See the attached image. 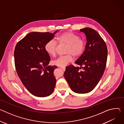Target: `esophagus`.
Returning <instances> with one entry per match:
<instances>
[{
	"mask_svg": "<svg viewBox=\"0 0 124 124\" xmlns=\"http://www.w3.org/2000/svg\"><path fill=\"white\" fill-rule=\"evenodd\" d=\"M60 68L64 71H65V70H66V68H65V67H60Z\"/></svg>",
	"mask_w": 124,
	"mask_h": 124,
	"instance_id": "esophagus-1",
	"label": "esophagus"
}]
</instances>
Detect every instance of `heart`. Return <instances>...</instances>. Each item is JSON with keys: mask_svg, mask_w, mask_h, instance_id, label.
<instances>
[{"mask_svg": "<svg viewBox=\"0 0 124 124\" xmlns=\"http://www.w3.org/2000/svg\"><path fill=\"white\" fill-rule=\"evenodd\" d=\"M56 39L60 44L67 45L65 53L67 54L61 56L53 61L54 65L59 67H65L73 60L72 55L75 57L81 55L85 48V41L80 37L72 32H63L56 38ZM44 49L50 56H54L56 53L57 44L55 40L51 39L45 44Z\"/></svg>", "mask_w": 124, "mask_h": 124, "instance_id": "obj_1", "label": "heart"}]
</instances>
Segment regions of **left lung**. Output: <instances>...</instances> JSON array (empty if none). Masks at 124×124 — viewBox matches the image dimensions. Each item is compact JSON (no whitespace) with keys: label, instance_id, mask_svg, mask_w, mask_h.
<instances>
[{"label":"left lung","instance_id":"1","mask_svg":"<svg viewBox=\"0 0 124 124\" xmlns=\"http://www.w3.org/2000/svg\"><path fill=\"white\" fill-rule=\"evenodd\" d=\"M80 31L85 33L87 41L84 52L75 62L81 67H67L64 77L73 92L86 93L93 91L102 77L108 51L105 41L96 31L85 28Z\"/></svg>","mask_w":124,"mask_h":124}]
</instances>
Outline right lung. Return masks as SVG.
Instances as JSON below:
<instances>
[{
	"instance_id": "right-lung-1",
	"label": "right lung",
	"mask_w": 124,
	"mask_h": 124,
	"mask_svg": "<svg viewBox=\"0 0 124 124\" xmlns=\"http://www.w3.org/2000/svg\"><path fill=\"white\" fill-rule=\"evenodd\" d=\"M31 32L20 40L14 50L16 70L21 82L32 95L43 97L54 91L56 66H48L50 57L44 49L45 44L55 33Z\"/></svg>"
}]
</instances>
